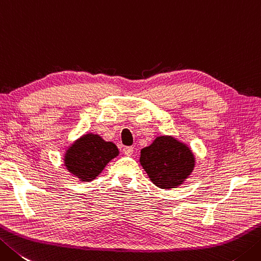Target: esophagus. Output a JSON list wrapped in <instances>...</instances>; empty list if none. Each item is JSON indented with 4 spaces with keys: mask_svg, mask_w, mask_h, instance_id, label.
Returning a JSON list of instances; mask_svg holds the SVG:
<instances>
[{
    "mask_svg": "<svg viewBox=\"0 0 261 261\" xmlns=\"http://www.w3.org/2000/svg\"><path fill=\"white\" fill-rule=\"evenodd\" d=\"M134 147H125L124 149H123V152H124V155H126V156H132L134 155Z\"/></svg>",
    "mask_w": 261,
    "mask_h": 261,
    "instance_id": "obj_1",
    "label": "esophagus"
}]
</instances>
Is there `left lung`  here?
Here are the masks:
<instances>
[{
    "instance_id": "obj_1",
    "label": "left lung",
    "mask_w": 261,
    "mask_h": 261,
    "mask_svg": "<svg viewBox=\"0 0 261 261\" xmlns=\"http://www.w3.org/2000/svg\"><path fill=\"white\" fill-rule=\"evenodd\" d=\"M139 161L150 181L165 190L182 186L196 166L191 148L172 136L156 137L142 148Z\"/></svg>"
}]
</instances>
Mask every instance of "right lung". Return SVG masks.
I'll use <instances>...</instances> for the list:
<instances>
[{"mask_svg": "<svg viewBox=\"0 0 261 261\" xmlns=\"http://www.w3.org/2000/svg\"><path fill=\"white\" fill-rule=\"evenodd\" d=\"M119 154L113 142L105 141L99 135L87 132L66 147L63 163L70 174L79 181L90 182Z\"/></svg>", "mask_w": 261, "mask_h": 261, "instance_id": "1", "label": "right lung"}]
</instances>
